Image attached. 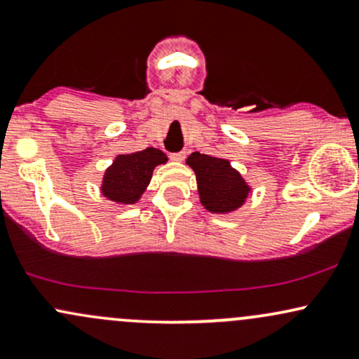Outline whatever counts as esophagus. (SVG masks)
<instances>
[{
    "instance_id": "esophagus-1",
    "label": "esophagus",
    "mask_w": 359,
    "mask_h": 359,
    "mask_svg": "<svg viewBox=\"0 0 359 359\" xmlns=\"http://www.w3.org/2000/svg\"><path fill=\"white\" fill-rule=\"evenodd\" d=\"M184 158H185L184 151H177V154H170V160H174V162H182Z\"/></svg>"
}]
</instances>
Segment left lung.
<instances>
[{
    "instance_id": "left-lung-1",
    "label": "left lung",
    "mask_w": 359,
    "mask_h": 359,
    "mask_svg": "<svg viewBox=\"0 0 359 359\" xmlns=\"http://www.w3.org/2000/svg\"><path fill=\"white\" fill-rule=\"evenodd\" d=\"M196 174L201 204L212 214H231L250 197L251 185L228 158L194 151L185 160Z\"/></svg>"
}]
</instances>
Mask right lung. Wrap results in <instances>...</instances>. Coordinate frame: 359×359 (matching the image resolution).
<instances>
[{
	"mask_svg": "<svg viewBox=\"0 0 359 359\" xmlns=\"http://www.w3.org/2000/svg\"><path fill=\"white\" fill-rule=\"evenodd\" d=\"M167 160L168 156L154 147L118 155L104 170L100 191L116 205L137 204L150 184L155 167L163 165Z\"/></svg>",
	"mask_w": 359,
	"mask_h": 359,
	"instance_id": "add662e5",
	"label": "right lung"
}]
</instances>
